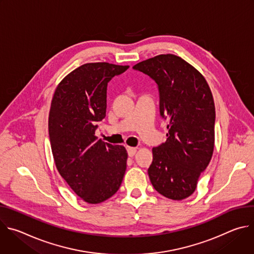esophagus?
Returning a JSON list of instances; mask_svg holds the SVG:
<instances>
[{"instance_id": "esophagus-1", "label": "esophagus", "mask_w": 254, "mask_h": 254, "mask_svg": "<svg viewBox=\"0 0 254 254\" xmlns=\"http://www.w3.org/2000/svg\"><path fill=\"white\" fill-rule=\"evenodd\" d=\"M136 150L137 148H132V147H127V154L129 157H132L134 156V154L136 153Z\"/></svg>"}]
</instances>
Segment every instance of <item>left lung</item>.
<instances>
[{
    "mask_svg": "<svg viewBox=\"0 0 254 254\" xmlns=\"http://www.w3.org/2000/svg\"><path fill=\"white\" fill-rule=\"evenodd\" d=\"M150 76L160 95V115L169 121L167 140L153 149L151 183L172 200L191 196L214 150L215 106L203 75L188 62L162 54L135 64Z\"/></svg>",
    "mask_w": 254,
    "mask_h": 254,
    "instance_id": "1",
    "label": "left lung"
}]
</instances>
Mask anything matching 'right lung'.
I'll return each mask as SVG.
<instances>
[{
	"label": "right lung",
	"mask_w": 254,
	"mask_h": 254,
	"mask_svg": "<svg viewBox=\"0 0 254 254\" xmlns=\"http://www.w3.org/2000/svg\"><path fill=\"white\" fill-rule=\"evenodd\" d=\"M129 66L87 63L57 86L49 113V137L56 168L70 188L90 204L101 203L121 187L127 153L95 135L105 118L107 83Z\"/></svg>",
	"instance_id": "1"
}]
</instances>
